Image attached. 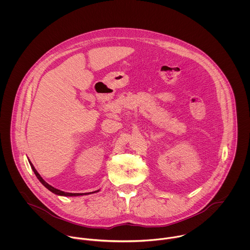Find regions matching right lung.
Segmentation results:
<instances>
[{"label":"right lung","mask_w":250,"mask_h":250,"mask_svg":"<svg viewBox=\"0 0 250 250\" xmlns=\"http://www.w3.org/2000/svg\"><path fill=\"white\" fill-rule=\"evenodd\" d=\"M30 165H31V167H32V169L34 170V172H35V174L36 175V177L37 179L42 183V185L43 186H45L50 191H52V192H54L55 194H58V195H63V196H78V195H83V194H89V193H94V192H97V191H99V190H96V191H93V192H87V193H71V192H65V191H62V190H60V189H58V188H54V187H52V186H50L48 183H46L42 177L39 175V173L36 171V168H35V167L33 166V164L32 163H30Z\"/></svg>","instance_id":"1"}]
</instances>
